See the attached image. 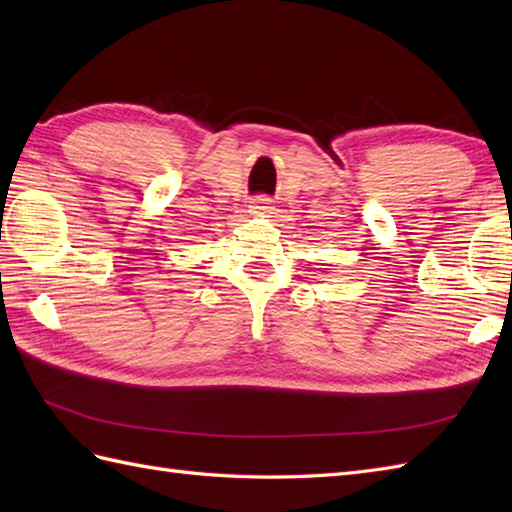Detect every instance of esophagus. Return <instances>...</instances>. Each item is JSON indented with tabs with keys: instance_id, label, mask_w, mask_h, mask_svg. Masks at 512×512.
I'll use <instances>...</instances> for the list:
<instances>
[{
	"instance_id": "obj_1",
	"label": "esophagus",
	"mask_w": 512,
	"mask_h": 512,
	"mask_svg": "<svg viewBox=\"0 0 512 512\" xmlns=\"http://www.w3.org/2000/svg\"><path fill=\"white\" fill-rule=\"evenodd\" d=\"M270 209H273V200L266 198V195H257V198H253V204H250V211L253 213H270Z\"/></svg>"
}]
</instances>
